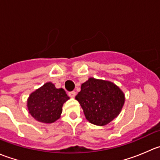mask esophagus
Returning <instances> with one entry per match:
<instances>
[{
    "label": "esophagus",
    "mask_w": 160,
    "mask_h": 160,
    "mask_svg": "<svg viewBox=\"0 0 160 160\" xmlns=\"http://www.w3.org/2000/svg\"><path fill=\"white\" fill-rule=\"evenodd\" d=\"M76 95V92L75 91H70L69 92V96L70 97V98H74Z\"/></svg>",
    "instance_id": "34e87169"
}]
</instances>
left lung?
I'll use <instances>...</instances> for the list:
<instances>
[{
	"label": "left lung",
	"instance_id": "obj_1",
	"mask_svg": "<svg viewBox=\"0 0 160 160\" xmlns=\"http://www.w3.org/2000/svg\"><path fill=\"white\" fill-rule=\"evenodd\" d=\"M90 123L103 126L110 123L120 113L125 95L111 82L90 78L81 85L76 96Z\"/></svg>",
	"mask_w": 160,
	"mask_h": 160
}]
</instances>
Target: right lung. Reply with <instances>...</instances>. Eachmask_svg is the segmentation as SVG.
Here are the masks:
<instances>
[{
	"label": "right lung",
	"instance_id": "1",
	"mask_svg": "<svg viewBox=\"0 0 160 160\" xmlns=\"http://www.w3.org/2000/svg\"><path fill=\"white\" fill-rule=\"evenodd\" d=\"M69 98L62 88L57 89L49 82L31 93L28 99V108L35 120L52 123L60 118L62 105Z\"/></svg>",
	"mask_w": 160,
	"mask_h": 160
}]
</instances>
